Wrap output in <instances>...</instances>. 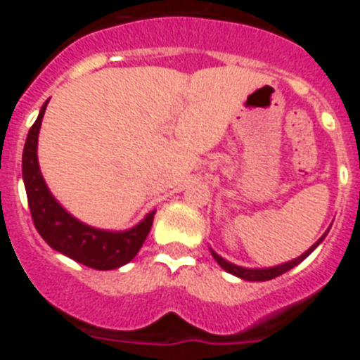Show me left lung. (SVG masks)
Listing matches in <instances>:
<instances>
[{
	"mask_svg": "<svg viewBox=\"0 0 360 360\" xmlns=\"http://www.w3.org/2000/svg\"><path fill=\"white\" fill-rule=\"evenodd\" d=\"M326 234H328V231L324 232L323 236H321L319 240L316 241V243L311 245V247L307 250V252L301 254V256H299V257H295V259H292V262L283 263V265L270 266V269H245V266H238V265H234V263H231V262H227V259H224V257L218 256V254H216L212 249H211V254H212V257H214V259H216V263H218V265L221 266V269H224V270H227L229 274L236 276V278L245 279V281H269V279L278 278V276L285 274V272H288V270H290V269L297 266L299 263L303 262L304 257L310 256V254L314 252V250H316V247L321 243V241L324 240V236H326Z\"/></svg>",
	"mask_w": 360,
	"mask_h": 360,
	"instance_id": "left-lung-1",
	"label": "left lung"
}]
</instances>
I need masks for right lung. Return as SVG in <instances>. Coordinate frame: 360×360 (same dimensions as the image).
<instances>
[{
  "label": "right lung",
  "instance_id": "right-lung-1",
  "mask_svg": "<svg viewBox=\"0 0 360 360\" xmlns=\"http://www.w3.org/2000/svg\"><path fill=\"white\" fill-rule=\"evenodd\" d=\"M49 101L27 135L23 149V182L28 207L37 232L57 252L95 270H113L126 265L141 250L153 225L155 211L128 231H104L82 224L57 202L44 182L37 162V136Z\"/></svg>",
  "mask_w": 360,
  "mask_h": 360
}]
</instances>
